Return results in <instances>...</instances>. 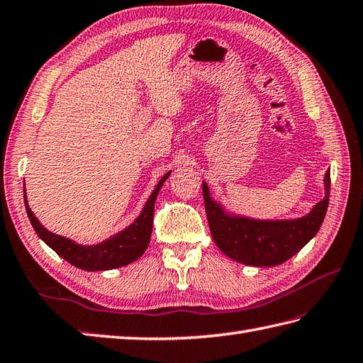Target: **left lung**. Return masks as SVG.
I'll use <instances>...</instances> for the list:
<instances>
[{
  "instance_id": "1",
  "label": "left lung",
  "mask_w": 363,
  "mask_h": 363,
  "mask_svg": "<svg viewBox=\"0 0 363 363\" xmlns=\"http://www.w3.org/2000/svg\"><path fill=\"white\" fill-rule=\"evenodd\" d=\"M202 188L209 231L220 252L240 264L273 267L291 259L318 233L328 211L331 172L325 175V199L300 219L257 220L233 216L214 202L205 182Z\"/></svg>"
}]
</instances>
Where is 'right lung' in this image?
<instances>
[{
    "instance_id": "1",
    "label": "right lung",
    "mask_w": 363,
    "mask_h": 363,
    "mask_svg": "<svg viewBox=\"0 0 363 363\" xmlns=\"http://www.w3.org/2000/svg\"><path fill=\"white\" fill-rule=\"evenodd\" d=\"M169 174H171V171L164 174L163 179L158 182L154 192H152L146 205H144L141 214L136 217L132 225H128L123 231L116 233V235L96 245H80L68 238L54 235V233L48 231L43 225L38 222L34 213L30 211L26 199V189H23L24 205H26L28 217L38 238L42 239L46 245H50L59 256H62L63 259L72 265H76L79 269L88 272L118 269L136 261L144 252H146V248L150 242L152 225H154L155 200L161 186H163V183L167 180Z\"/></svg>"
}]
</instances>
